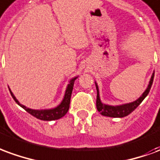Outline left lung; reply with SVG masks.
I'll return each instance as SVG.
<instances>
[{"instance_id": "8db88e82", "label": "left lung", "mask_w": 160, "mask_h": 160, "mask_svg": "<svg viewBox=\"0 0 160 160\" xmlns=\"http://www.w3.org/2000/svg\"><path fill=\"white\" fill-rule=\"evenodd\" d=\"M153 77H154V72L152 73L151 79H150L149 84L145 90V92H143L140 98L137 99L136 101L129 103L121 104V105H117V106H112V105H108L104 104L101 102L100 96H99V90H98V84L96 83V88H97V108L98 112H100L102 115L107 117H113V118H123V117L127 116L128 114L133 112L137 108L142 102L144 100V98H146L148 94L149 93V91L151 89V86L152 85L153 81Z\"/></svg>"}]
</instances>
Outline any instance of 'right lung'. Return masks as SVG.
Segmentation results:
<instances>
[{"label":"right lung","mask_w":160,"mask_h":160,"mask_svg":"<svg viewBox=\"0 0 160 160\" xmlns=\"http://www.w3.org/2000/svg\"><path fill=\"white\" fill-rule=\"evenodd\" d=\"M78 76L74 77L73 79H71L69 81V84L66 88L65 91L64 97L62 101L61 102V103L59 104L58 106H57L56 108H50V109H31L29 108L25 107L24 105L21 104L18 101V99L15 98V96L13 95V93L12 92L10 89V93L12 98L14 99V101L16 102L20 107H22L24 110H26L29 113H30L31 115H33L35 118H37L41 120H47V121H51V120H56L60 118L63 117L67 113L69 108V103H70V98L71 94H72V91H73V87H74V80H76Z\"/></svg>","instance_id":"add662e5"}]
</instances>
